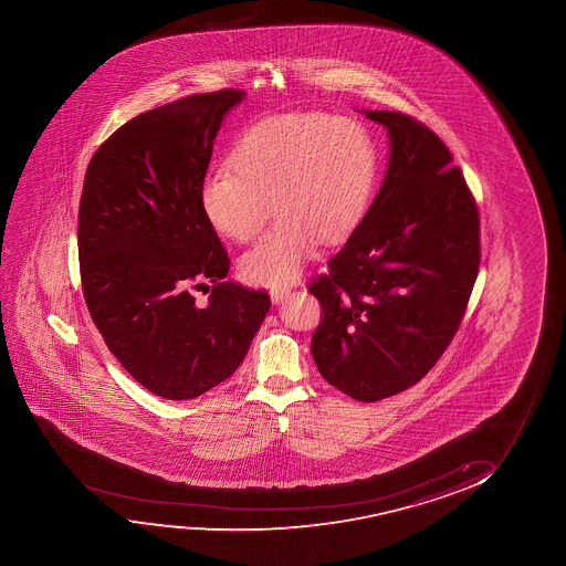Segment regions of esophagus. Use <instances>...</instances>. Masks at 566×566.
Masks as SVG:
<instances>
[{
    "mask_svg": "<svg viewBox=\"0 0 566 566\" xmlns=\"http://www.w3.org/2000/svg\"><path fill=\"white\" fill-rule=\"evenodd\" d=\"M287 295H290V287L286 286H274L271 287V300L274 305L284 302Z\"/></svg>",
    "mask_w": 566,
    "mask_h": 566,
    "instance_id": "esophagus-1",
    "label": "esophagus"
}]
</instances>
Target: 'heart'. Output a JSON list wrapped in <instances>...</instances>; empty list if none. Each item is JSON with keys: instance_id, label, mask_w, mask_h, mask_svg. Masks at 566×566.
<instances>
[{"instance_id": "b5f03b06", "label": "heart", "mask_w": 566, "mask_h": 566, "mask_svg": "<svg viewBox=\"0 0 566 566\" xmlns=\"http://www.w3.org/2000/svg\"><path fill=\"white\" fill-rule=\"evenodd\" d=\"M231 168L202 179V212L228 240L251 241L272 212L279 222L240 259L251 284H284L303 271L317 243L346 240L371 199L377 155L371 135L349 117L286 114L241 135Z\"/></svg>"}]
</instances>
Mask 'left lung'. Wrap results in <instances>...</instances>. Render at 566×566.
<instances>
[{"label": "left lung", "mask_w": 566, "mask_h": 566, "mask_svg": "<svg viewBox=\"0 0 566 566\" xmlns=\"http://www.w3.org/2000/svg\"><path fill=\"white\" fill-rule=\"evenodd\" d=\"M364 114L387 127V174L310 286L323 305L311 352L333 387L377 402L423 379L457 334L480 269V214L429 127L400 112Z\"/></svg>", "instance_id": "obj_1"}]
</instances>
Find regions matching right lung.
I'll return each instance as SVG.
<instances>
[{
	"mask_svg": "<svg viewBox=\"0 0 566 566\" xmlns=\"http://www.w3.org/2000/svg\"><path fill=\"white\" fill-rule=\"evenodd\" d=\"M245 91L193 94L119 127L86 170L78 261L86 307L109 352L153 395L191 400L240 367L271 307L220 282L230 259L202 212L212 145ZM216 286L202 306L190 287ZM202 286V284H199Z\"/></svg>",
	"mask_w": 566,
	"mask_h": 566,
	"instance_id": "add662e5",
	"label": "right lung"
}]
</instances>
